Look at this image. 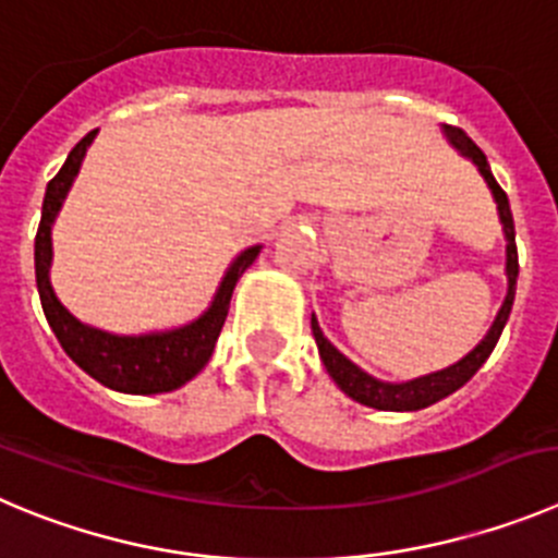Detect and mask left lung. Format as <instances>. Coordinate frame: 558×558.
<instances>
[{"mask_svg": "<svg viewBox=\"0 0 558 558\" xmlns=\"http://www.w3.org/2000/svg\"><path fill=\"white\" fill-rule=\"evenodd\" d=\"M446 137L451 140V145H454L457 150H462L465 156H471L473 165H476L478 173L484 175V181H487V186H490L493 197H496V203H498V217H501L504 233H507V278H509L507 300H504V305H501V311H498L496 322H493L490 332L484 336V341L478 343L471 355H465L460 363L444 368V372L426 374V377L410 379V383H402V385L379 383V379L368 377L366 372H361L355 363L347 361V357H343L341 352H338L336 347H332V343L322 336L319 322H316V316H314V319H311V330H314L316 347H319V355H322V363H325L327 374L336 379V385L343 390V393H347V397H352L355 402L366 404V408L421 410V408H429V404L440 402V399L449 397V393H454L457 388H462V385H465L468 379H471L473 374L482 368V363L490 357L493 350H496L504 325H507V319H509V311H512L514 283H518V244H514V222H512V211H509L507 192H504L501 186H498V181L493 179L490 165H487V156L482 154V148H478V145L473 143L465 132H462V129L446 126Z\"/></svg>", "mask_w": 558, "mask_h": 558, "instance_id": "obj_1", "label": "left lung"}]
</instances>
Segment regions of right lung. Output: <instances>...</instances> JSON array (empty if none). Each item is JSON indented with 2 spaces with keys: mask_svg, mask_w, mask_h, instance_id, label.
I'll list each match as a JSON object with an SVG mask.
<instances>
[{
  "mask_svg": "<svg viewBox=\"0 0 558 558\" xmlns=\"http://www.w3.org/2000/svg\"><path fill=\"white\" fill-rule=\"evenodd\" d=\"M93 137H96V132L85 134L71 148L60 173L46 186L40 226L35 233V278H38L40 305H44L46 322L54 330L60 347L82 372H87L107 388L121 390V393H165V390L184 385L208 363V357L215 352L217 336L226 325L228 308H231L233 286L242 278L244 269L255 262V255L262 247H247L239 255L222 278L211 308L192 325L170 332H150V336H109L96 327L82 325L80 319H74L62 308L49 283L51 222H54L68 190H71V181L80 173L82 156H85Z\"/></svg>",
  "mask_w": 558,
  "mask_h": 558,
  "instance_id": "add662e5",
  "label": "right lung"
}]
</instances>
